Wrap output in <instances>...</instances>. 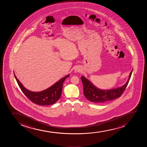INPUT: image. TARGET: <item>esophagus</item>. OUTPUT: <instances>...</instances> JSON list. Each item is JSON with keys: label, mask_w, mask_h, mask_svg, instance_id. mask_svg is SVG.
<instances>
[{"label": "esophagus", "mask_w": 147, "mask_h": 147, "mask_svg": "<svg viewBox=\"0 0 147 147\" xmlns=\"http://www.w3.org/2000/svg\"><path fill=\"white\" fill-rule=\"evenodd\" d=\"M75 71H76V72H80V70L78 69V68H76V69H75Z\"/></svg>", "instance_id": "34e87169"}]
</instances>
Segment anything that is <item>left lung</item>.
<instances>
[{
	"instance_id": "left-lung-1",
	"label": "left lung",
	"mask_w": 147,
	"mask_h": 147,
	"mask_svg": "<svg viewBox=\"0 0 147 147\" xmlns=\"http://www.w3.org/2000/svg\"><path fill=\"white\" fill-rule=\"evenodd\" d=\"M132 72L133 69L130 73L127 82L122 87L108 90L98 89L89 82L88 80L82 76L81 80L83 84L84 95L89 101L98 104L104 103L119 98L126 88L131 77Z\"/></svg>"
}]
</instances>
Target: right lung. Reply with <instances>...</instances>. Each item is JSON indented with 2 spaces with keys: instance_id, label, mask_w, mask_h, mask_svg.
I'll list each match as a JSON object with an SVG mask.
<instances>
[{
  "instance_id": "right-lung-1",
  "label": "right lung",
  "mask_w": 147,
  "mask_h": 147,
  "mask_svg": "<svg viewBox=\"0 0 147 147\" xmlns=\"http://www.w3.org/2000/svg\"><path fill=\"white\" fill-rule=\"evenodd\" d=\"M14 75L20 88L24 95L32 102L43 106L52 105L58 100L62 94L63 82L69 76V75H67L44 91L34 92L25 88L17 79L14 73Z\"/></svg>"
}]
</instances>
